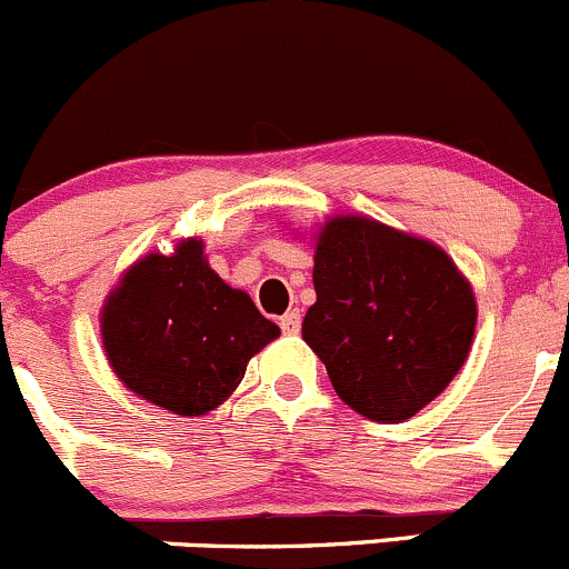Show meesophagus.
<instances>
[{"label": "esophagus", "mask_w": 569, "mask_h": 569, "mask_svg": "<svg viewBox=\"0 0 569 569\" xmlns=\"http://www.w3.org/2000/svg\"><path fill=\"white\" fill-rule=\"evenodd\" d=\"M279 326H282L284 335H298V329H301V312H298V309H290V312H284L282 318H279Z\"/></svg>", "instance_id": "1"}]
</instances>
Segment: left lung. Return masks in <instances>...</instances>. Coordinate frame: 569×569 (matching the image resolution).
<instances>
[{
    "mask_svg": "<svg viewBox=\"0 0 569 569\" xmlns=\"http://www.w3.org/2000/svg\"><path fill=\"white\" fill-rule=\"evenodd\" d=\"M301 335L337 396L370 420L412 418L465 365L473 287L451 257L370 218H331L315 249Z\"/></svg>",
    "mask_w": 569,
    "mask_h": 569,
    "instance_id": "obj_1",
    "label": "left lung"
}]
</instances>
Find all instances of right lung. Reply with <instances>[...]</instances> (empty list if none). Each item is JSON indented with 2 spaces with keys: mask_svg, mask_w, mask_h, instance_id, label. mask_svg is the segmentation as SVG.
<instances>
[{
  "mask_svg": "<svg viewBox=\"0 0 569 569\" xmlns=\"http://www.w3.org/2000/svg\"><path fill=\"white\" fill-rule=\"evenodd\" d=\"M279 326L207 266L201 240L134 262L104 303L101 340L118 379L173 415H204L232 396Z\"/></svg>",
  "mask_w": 569,
  "mask_h": 569,
  "instance_id": "right-lung-1",
  "label": "right lung"
}]
</instances>
